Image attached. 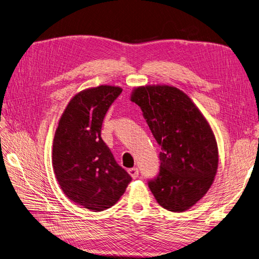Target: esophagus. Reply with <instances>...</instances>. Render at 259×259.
<instances>
[{"instance_id": "34e87169", "label": "esophagus", "mask_w": 259, "mask_h": 259, "mask_svg": "<svg viewBox=\"0 0 259 259\" xmlns=\"http://www.w3.org/2000/svg\"><path fill=\"white\" fill-rule=\"evenodd\" d=\"M128 174L133 177V178H137L138 175H139V170L137 167H133V168H130L128 169Z\"/></svg>"}]
</instances>
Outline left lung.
I'll return each instance as SVG.
<instances>
[{
    "instance_id": "obj_1",
    "label": "left lung",
    "mask_w": 259,
    "mask_h": 259,
    "mask_svg": "<svg viewBox=\"0 0 259 259\" xmlns=\"http://www.w3.org/2000/svg\"><path fill=\"white\" fill-rule=\"evenodd\" d=\"M131 99L161 146L159 174L148 180L155 200L171 211L190 208L208 191L217 171V144L209 124L173 86H142Z\"/></svg>"
}]
</instances>
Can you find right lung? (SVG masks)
Wrapping results in <instances>:
<instances>
[{
  "label": "right lung",
  "mask_w": 259,
  "mask_h": 259,
  "mask_svg": "<svg viewBox=\"0 0 259 259\" xmlns=\"http://www.w3.org/2000/svg\"><path fill=\"white\" fill-rule=\"evenodd\" d=\"M122 89L101 85L75 95L62 113L53 144V166L67 197L101 211L120 200L132 177L101 138L108 109Z\"/></svg>",
  "instance_id": "obj_1"
}]
</instances>
